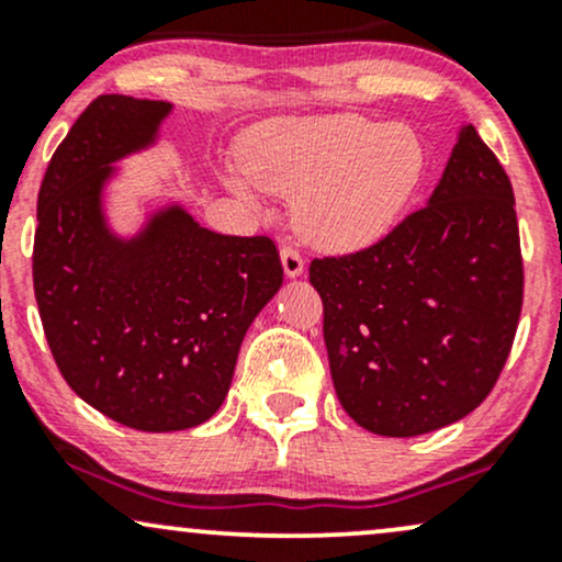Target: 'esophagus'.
I'll use <instances>...</instances> for the list:
<instances>
[{
    "mask_svg": "<svg viewBox=\"0 0 562 562\" xmlns=\"http://www.w3.org/2000/svg\"><path fill=\"white\" fill-rule=\"evenodd\" d=\"M280 259H282V269H285L288 277L303 274V256H301V250L295 248V245H290V243L282 245Z\"/></svg>",
    "mask_w": 562,
    "mask_h": 562,
    "instance_id": "34e87169",
    "label": "esophagus"
}]
</instances>
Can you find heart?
<instances>
[{
    "label": "heart",
    "instance_id": "obj_1",
    "mask_svg": "<svg viewBox=\"0 0 562 562\" xmlns=\"http://www.w3.org/2000/svg\"><path fill=\"white\" fill-rule=\"evenodd\" d=\"M245 164L261 187L295 198V224L308 240L353 248L396 222L428 158L412 128L344 113L261 126Z\"/></svg>",
    "mask_w": 562,
    "mask_h": 562
}]
</instances>
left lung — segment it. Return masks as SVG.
Returning a JSON list of instances; mask_svg holds the SVG:
<instances>
[{
	"label": "left lung",
	"instance_id": "8db88e82",
	"mask_svg": "<svg viewBox=\"0 0 562 562\" xmlns=\"http://www.w3.org/2000/svg\"><path fill=\"white\" fill-rule=\"evenodd\" d=\"M335 393L353 423L409 438L479 406L505 367L524 256L509 177L462 126L428 205L370 248L308 267Z\"/></svg>",
	"mask_w": 562,
	"mask_h": 562
}]
</instances>
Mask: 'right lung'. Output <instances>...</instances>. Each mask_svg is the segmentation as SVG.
I'll return each instance as SVG.
<instances>
[{
	"instance_id": "add662e5",
	"label": "right lung",
	"mask_w": 562,
	"mask_h": 562,
	"mask_svg": "<svg viewBox=\"0 0 562 562\" xmlns=\"http://www.w3.org/2000/svg\"><path fill=\"white\" fill-rule=\"evenodd\" d=\"M169 102L100 94L38 190L34 293L57 370L89 406L147 434L195 428L227 396L250 322L282 285L272 237L218 235L179 205L132 240L102 214L115 160L153 145Z\"/></svg>"
}]
</instances>
